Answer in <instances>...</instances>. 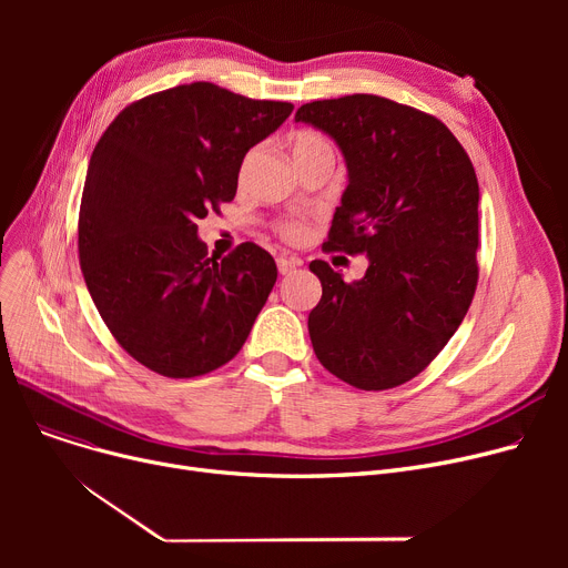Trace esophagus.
<instances>
[{
    "mask_svg": "<svg viewBox=\"0 0 568 568\" xmlns=\"http://www.w3.org/2000/svg\"><path fill=\"white\" fill-rule=\"evenodd\" d=\"M276 264H278V272L285 276V274L296 272V268L302 266V260H300V257H285V255H281V257L276 260Z\"/></svg>",
    "mask_w": 568,
    "mask_h": 568,
    "instance_id": "34e87169",
    "label": "esophagus"
}]
</instances>
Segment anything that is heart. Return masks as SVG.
<instances>
[{"mask_svg":"<svg viewBox=\"0 0 568 568\" xmlns=\"http://www.w3.org/2000/svg\"><path fill=\"white\" fill-rule=\"evenodd\" d=\"M329 149H332L329 140H326L320 133H315V131H296L292 135V156H294L296 163H302V161H306V159H311L320 152H329ZM251 159H253V154H248V159L244 163V172H246ZM276 230L285 239V242H300V239L306 236L308 225H306L304 219H283V221L276 223Z\"/></svg>","mask_w":568,"mask_h":568,"instance_id":"1","label":"heart"}]
</instances>
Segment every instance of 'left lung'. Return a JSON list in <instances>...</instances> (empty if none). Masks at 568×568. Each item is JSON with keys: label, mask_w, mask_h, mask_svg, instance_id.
<instances>
[{"label": "left lung", "mask_w": 568, "mask_h": 568, "mask_svg": "<svg viewBox=\"0 0 568 568\" xmlns=\"http://www.w3.org/2000/svg\"><path fill=\"white\" fill-rule=\"evenodd\" d=\"M332 135L349 184L324 253L368 255L345 283L324 260L308 315L320 364L364 392L419 375L456 334L479 283V182L437 116L373 94L313 101L294 114Z\"/></svg>", "instance_id": "left-lung-1"}]
</instances>
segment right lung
<instances>
[{"label": "right lung", "mask_w": 568, "mask_h": 568, "mask_svg": "<svg viewBox=\"0 0 568 568\" xmlns=\"http://www.w3.org/2000/svg\"><path fill=\"white\" fill-rule=\"evenodd\" d=\"M292 108L191 82L126 105L97 142L80 268L114 341L149 371L206 375L246 343L276 262L253 242L209 257L195 223L234 200L246 152Z\"/></svg>", "instance_id": "obj_1"}]
</instances>
